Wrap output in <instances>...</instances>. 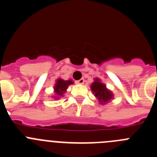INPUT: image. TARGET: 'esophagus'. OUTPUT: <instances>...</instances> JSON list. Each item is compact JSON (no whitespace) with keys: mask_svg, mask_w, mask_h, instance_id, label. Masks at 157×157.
Returning a JSON list of instances; mask_svg holds the SVG:
<instances>
[{"mask_svg":"<svg viewBox=\"0 0 157 157\" xmlns=\"http://www.w3.org/2000/svg\"><path fill=\"white\" fill-rule=\"evenodd\" d=\"M84 82H85V79H84V78H81V79L78 80L76 82H77L78 84H83V83H84Z\"/></svg>","mask_w":157,"mask_h":157,"instance_id":"1","label":"esophagus"}]
</instances>
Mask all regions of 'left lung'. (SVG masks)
Here are the masks:
<instances>
[{"label":"left lung","instance_id":"left-lung-1","mask_svg":"<svg viewBox=\"0 0 157 157\" xmlns=\"http://www.w3.org/2000/svg\"><path fill=\"white\" fill-rule=\"evenodd\" d=\"M91 90L94 94V96L98 98L101 104L108 103L113 98V94L106 88V86L104 83L101 82L99 78H95L94 82L91 85Z\"/></svg>","mask_w":157,"mask_h":157}]
</instances>
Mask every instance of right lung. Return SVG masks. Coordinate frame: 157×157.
<instances>
[{"label": "right lung", "instance_id": "1", "mask_svg": "<svg viewBox=\"0 0 157 157\" xmlns=\"http://www.w3.org/2000/svg\"><path fill=\"white\" fill-rule=\"evenodd\" d=\"M71 84H73V82L71 80L64 81L61 78H59V79L56 80V83L55 84V86H54V91L56 93L55 98L59 99V97H62L63 94L66 92L68 86L71 85Z\"/></svg>", "mask_w": 157, "mask_h": 157}]
</instances>
